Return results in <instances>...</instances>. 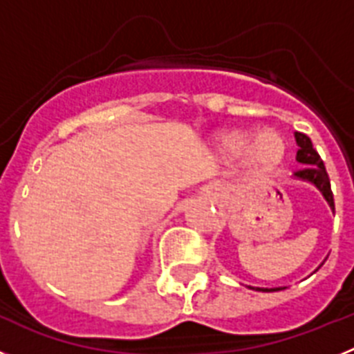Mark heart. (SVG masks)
<instances>
[{
	"instance_id": "obj_1",
	"label": "heart",
	"mask_w": 354,
	"mask_h": 354,
	"mask_svg": "<svg viewBox=\"0 0 354 354\" xmlns=\"http://www.w3.org/2000/svg\"><path fill=\"white\" fill-rule=\"evenodd\" d=\"M214 152L223 159H237L248 175H266L283 161L287 152L286 140L277 131L252 134L241 129H225L212 138Z\"/></svg>"
}]
</instances>
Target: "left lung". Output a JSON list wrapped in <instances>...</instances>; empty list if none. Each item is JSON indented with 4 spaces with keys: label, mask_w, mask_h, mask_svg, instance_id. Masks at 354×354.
<instances>
[{
    "label": "left lung",
    "mask_w": 354,
    "mask_h": 354,
    "mask_svg": "<svg viewBox=\"0 0 354 354\" xmlns=\"http://www.w3.org/2000/svg\"><path fill=\"white\" fill-rule=\"evenodd\" d=\"M294 138L298 143V152H296V161L299 165H303L298 171H294V179L303 180V183H310L317 187L323 198L326 200L328 205L333 212H335V204H333V193H331L330 179H328L326 168H324V162L321 159V156L317 154V150L312 145L310 138L303 133H294ZM324 264V261L321 262V266ZM319 266V268H321ZM317 268V270H319ZM315 270V271H317ZM248 289L259 290V292H277V290H283L287 287H252L248 286Z\"/></svg>",
    "instance_id": "8db88e82"
}]
</instances>
